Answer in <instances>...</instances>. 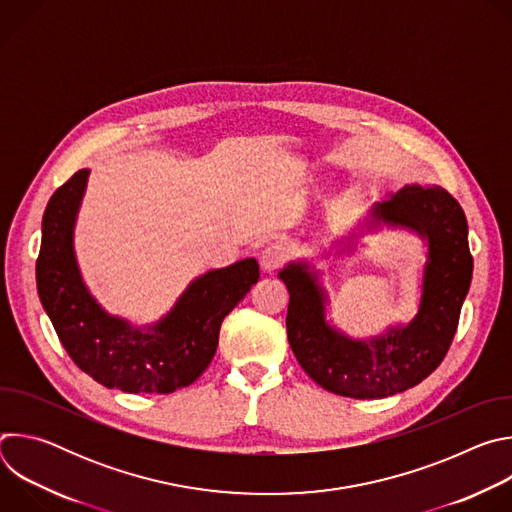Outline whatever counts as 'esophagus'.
Wrapping results in <instances>:
<instances>
[{
	"instance_id": "34e87169",
	"label": "esophagus",
	"mask_w": 512,
	"mask_h": 512,
	"mask_svg": "<svg viewBox=\"0 0 512 512\" xmlns=\"http://www.w3.org/2000/svg\"><path fill=\"white\" fill-rule=\"evenodd\" d=\"M287 247L283 243H269L263 251H261V257H259V263L263 267V271H275L279 269L285 261H287Z\"/></svg>"
}]
</instances>
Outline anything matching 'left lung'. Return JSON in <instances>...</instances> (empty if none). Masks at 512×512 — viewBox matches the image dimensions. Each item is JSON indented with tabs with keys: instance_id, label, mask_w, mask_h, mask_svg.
Segmentation results:
<instances>
[{
	"instance_id": "left-lung-1",
	"label": "left lung",
	"mask_w": 512,
	"mask_h": 512,
	"mask_svg": "<svg viewBox=\"0 0 512 512\" xmlns=\"http://www.w3.org/2000/svg\"><path fill=\"white\" fill-rule=\"evenodd\" d=\"M371 225L415 231L427 241L417 316L371 340H352L326 322V294L308 263H289L279 279L289 291L287 340L302 369L326 391L383 399L427 379L444 360L472 281L468 223L442 186H403L371 210Z\"/></svg>"
}]
</instances>
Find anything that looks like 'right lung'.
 Here are the masks:
<instances>
[{"label":"right lung","instance_id":"1","mask_svg":"<svg viewBox=\"0 0 512 512\" xmlns=\"http://www.w3.org/2000/svg\"><path fill=\"white\" fill-rule=\"evenodd\" d=\"M79 170L48 200L36 261L40 302L77 367L107 389L174 393L192 385L210 364L225 316L259 279L255 259L212 269L194 279L172 312L150 328L109 316L81 279L72 231L87 188Z\"/></svg>","mask_w":512,"mask_h":512}]
</instances>
